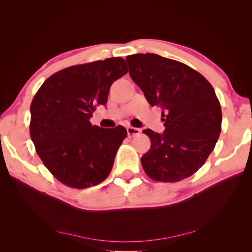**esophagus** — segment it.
Returning <instances> with one entry per match:
<instances>
[{
	"label": "esophagus",
	"instance_id": "obj_1",
	"mask_svg": "<svg viewBox=\"0 0 252 252\" xmlns=\"http://www.w3.org/2000/svg\"><path fill=\"white\" fill-rule=\"evenodd\" d=\"M127 133L129 136H134L141 133V129L135 127H127Z\"/></svg>",
	"mask_w": 252,
	"mask_h": 252
}]
</instances>
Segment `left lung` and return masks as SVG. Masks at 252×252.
I'll return each mask as SVG.
<instances>
[{
	"label": "left lung",
	"instance_id": "1",
	"mask_svg": "<svg viewBox=\"0 0 252 252\" xmlns=\"http://www.w3.org/2000/svg\"><path fill=\"white\" fill-rule=\"evenodd\" d=\"M129 75L148 103L162 109L164 133L145 129L151 141L141 158L148 177L179 182L199 170L220 133L222 110L211 84L179 61L155 53L128 56Z\"/></svg>",
	"mask_w": 252,
	"mask_h": 252
}]
</instances>
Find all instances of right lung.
<instances>
[{
    "label": "right lung",
    "instance_id": "right-lung-1",
    "mask_svg": "<svg viewBox=\"0 0 252 252\" xmlns=\"http://www.w3.org/2000/svg\"><path fill=\"white\" fill-rule=\"evenodd\" d=\"M128 72L125 60L109 58L52 74L30 105V136L37 156L57 180L83 189L108 177L126 138L123 126L89 122L96 105L107 103L110 86Z\"/></svg>",
    "mask_w": 252,
    "mask_h": 252
}]
</instances>
